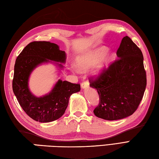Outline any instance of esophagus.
<instances>
[{"label":"esophagus","instance_id":"esophagus-1","mask_svg":"<svg viewBox=\"0 0 159 159\" xmlns=\"http://www.w3.org/2000/svg\"><path fill=\"white\" fill-rule=\"evenodd\" d=\"M89 86V82L88 80H84V81L81 83V87L82 88H86Z\"/></svg>","mask_w":159,"mask_h":159}]
</instances>
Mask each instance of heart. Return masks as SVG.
Here are the masks:
<instances>
[{"instance_id": "1", "label": "heart", "mask_w": 159, "mask_h": 159, "mask_svg": "<svg viewBox=\"0 0 159 159\" xmlns=\"http://www.w3.org/2000/svg\"><path fill=\"white\" fill-rule=\"evenodd\" d=\"M108 49L106 47H99L96 49L89 51L79 56L76 60V65L79 71H84L89 70L92 66L98 64L95 68L96 73H101L107 69L115 58L114 55L108 53Z\"/></svg>"}]
</instances>
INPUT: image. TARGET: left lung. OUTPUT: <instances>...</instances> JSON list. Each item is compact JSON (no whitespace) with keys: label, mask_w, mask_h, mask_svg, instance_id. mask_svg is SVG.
<instances>
[{"label":"left lung","mask_w":159,"mask_h":159,"mask_svg":"<svg viewBox=\"0 0 159 159\" xmlns=\"http://www.w3.org/2000/svg\"><path fill=\"white\" fill-rule=\"evenodd\" d=\"M119 58L97 77H89L99 103L94 110L97 117L117 120L131 115L142 100L147 85L143 53L129 37H124L117 51Z\"/></svg>","instance_id":"obj_1"}]
</instances>
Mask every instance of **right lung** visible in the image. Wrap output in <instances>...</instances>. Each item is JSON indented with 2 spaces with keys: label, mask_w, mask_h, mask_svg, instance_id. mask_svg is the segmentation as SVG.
Listing matches in <instances>:
<instances>
[{
  "label": "right lung",
  "mask_w": 159,
  "mask_h": 159,
  "mask_svg": "<svg viewBox=\"0 0 159 159\" xmlns=\"http://www.w3.org/2000/svg\"><path fill=\"white\" fill-rule=\"evenodd\" d=\"M66 54L54 43L34 41L25 47L14 65L12 89L20 106L32 119L39 122H50L61 117L67 108L69 99L79 92L80 84L59 80L49 94L37 97L28 89V78L34 68L43 62H65ZM60 67L62 65L60 64Z\"/></svg>",
  "instance_id": "add662e5"
}]
</instances>
